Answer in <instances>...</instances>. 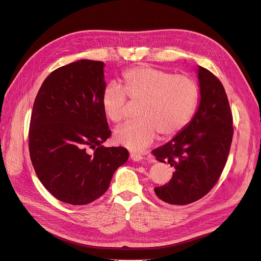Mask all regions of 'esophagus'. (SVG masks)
<instances>
[{
  "instance_id": "obj_1",
  "label": "esophagus",
  "mask_w": 261,
  "mask_h": 261,
  "mask_svg": "<svg viewBox=\"0 0 261 261\" xmlns=\"http://www.w3.org/2000/svg\"><path fill=\"white\" fill-rule=\"evenodd\" d=\"M130 158H131V160L134 161V162H140V161H142V160L144 159L141 154H138V153H135V152H131Z\"/></svg>"
}]
</instances>
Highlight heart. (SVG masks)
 <instances>
[{
    "label": "heart",
    "mask_w": 261,
    "mask_h": 261,
    "mask_svg": "<svg viewBox=\"0 0 261 261\" xmlns=\"http://www.w3.org/2000/svg\"><path fill=\"white\" fill-rule=\"evenodd\" d=\"M141 102L140 121L114 132V141L134 152H143L156 139L180 134L194 118L200 99L197 81L152 66H134L123 72L120 86L108 85L101 94L106 117L114 123L127 118L128 99Z\"/></svg>",
    "instance_id": "b5f03b06"
}]
</instances>
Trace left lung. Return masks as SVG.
Wrapping results in <instances>:
<instances>
[{"label": "left lung", "instance_id": "left-lung-1", "mask_svg": "<svg viewBox=\"0 0 261 261\" xmlns=\"http://www.w3.org/2000/svg\"><path fill=\"white\" fill-rule=\"evenodd\" d=\"M200 103L189 125L152 151L158 161L174 168L169 183L155 195L172 205L196 202L210 193L225 166L232 140V115L222 84L212 72L198 67Z\"/></svg>", "mask_w": 261, "mask_h": 261}]
</instances>
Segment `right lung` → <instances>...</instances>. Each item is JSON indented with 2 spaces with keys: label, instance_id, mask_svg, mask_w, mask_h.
I'll use <instances>...</instances> for the list:
<instances>
[{
  "label": "right lung",
  "instance_id": "right-lung-1",
  "mask_svg": "<svg viewBox=\"0 0 261 261\" xmlns=\"http://www.w3.org/2000/svg\"><path fill=\"white\" fill-rule=\"evenodd\" d=\"M103 66L84 59L57 68L34 102L29 133L33 166L43 186L67 204L98 199L129 159L126 148L101 145L111 135L101 107Z\"/></svg>",
  "mask_w": 261,
  "mask_h": 261
}]
</instances>
